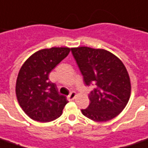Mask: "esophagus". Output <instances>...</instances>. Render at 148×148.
I'll list each match as a JSON object with an SVG mask.
<instances>
[{
	"instance_id": "obj_1",
	"label": "esophagus",
	"mask_w": 148,
	"mask_h": 148,
	"mask_svg": "<svg viewBox=\"0 0 148 148\" xmlns=\"http://www.w3.org/2000/svg\"><path fill=\"white\" fill-rule=\"evenodd\" d=\"M75 97H76V92H70V94L67 97V98H68V101H72V100L75 98Z\"/></svg>"
}]
</instances>
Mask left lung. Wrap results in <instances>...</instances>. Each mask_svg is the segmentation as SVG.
<instances>
[{"mask_svg": "<svg viewBox=\"0 0 148 148\" xmlns=\"http://www.w3.org/2000/svg\"><path fill=\"white\" fill-rule=\"evenodd\" d=\"M87 86L90 103L82 114L95 122H107L126 107L130 96V77L122 61L103 49L80 47L71 49Z\"/></svg>", "mask_w": 148, "mask_h": 148, "instance_id": "left-lung-1", "label": "left lung"}]
</instances>
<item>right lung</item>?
<instances>
[{"label": "right lung", "mask_w": 148, "mask_h": 148, "mask_svg": "<svg viewBox=\"0 0 148 148\" xmlns=\"http://www.w3.org/2000/svg\"><path fill=\"white\" fill-rule=\"evenodd\" d=\"M71 49L52 47L33 54L21 66L16 83L18 103L33 120L47 123L62 114L66 97L59 93L49 74L66 57Z\"/></svg>", "instance_id": "obj_1"}]
</instances>
